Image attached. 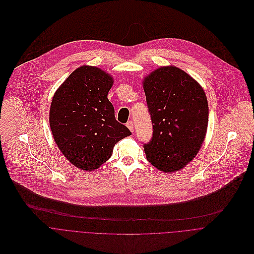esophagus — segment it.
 Segmentation results:
<instances>
[{"label":"esophagus","instance_id":"34e87169","mask_svg":"<svg viewBox=\"0 0 254 254\" xmlns=\"http://www.w3.org/2000/svg\"><path fill=\"white\" fill-rule=\"evenodd\" d=\"M126 126L129 128V130H130L131 132L134 131V123H133V121H128V122L126 123Z\"/></svg>","mask_w":254,"mask_h":254}]
</instances>
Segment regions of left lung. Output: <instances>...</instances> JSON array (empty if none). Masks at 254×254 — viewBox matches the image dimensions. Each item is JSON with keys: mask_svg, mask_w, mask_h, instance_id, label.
I'll list each match as a JSON object with an SVG mask.
<instances>
[{"mask_svg": "<svg viewBox=\"0 0 254 254\" xmlns=\"http://www.w3.org/2000/svg\"><path fill=\"white\" fill-rule=\"evenodd\" d=\"M153 134L144 144L147 160L163 172L182 169L197 154L208 125L204 90L174 66L161 67L143 81Z\"/></svg>", "mask_w": 254, "mask_h": 254, "instance_id": "1", "label": "left lung"}]
</instances>
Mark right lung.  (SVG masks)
Wrapping results in <instances>:
<instances>
[{"mask_svg": "<svg viewBox=\"0 0 254 254\" xmlns=\"http://www.w3.org/2000/svg\"><path fill=\"white\" fill-rule=\"evenodd\" d=\"M113 78L97 67L76 69L56 91L50 127L64 156L76 167L92 171L105 163L113 147L131 135L115 118L108 100Z\"/></svg>", "mask_w": 254, "mask_h": 254, "instance_id": "obj_1", "label": "right lung"}]
</instances>
